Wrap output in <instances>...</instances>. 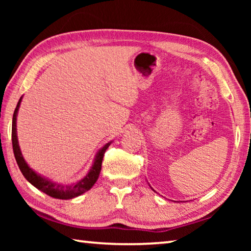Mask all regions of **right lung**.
<instances>
[{"instance_id": "obj_1", "label": "right lung", "mask_w": 251, "mask_h": 251, "mask_svg": "<svg viewBox=\"0 0 251 251\" xmlns=\"http://www.w3.org/2000/svg\"><path fill=\"white\" fill-rule=\"evenodd\" d=\"M21 100H22V97H21L18 105H16V108L13 114V121H12V145H13V151L16 163H18L20 171L22 172L23 176L26 178L34 187L40 189L41 192H43L46 195H49V196L57 199H72L84 194L85 192H87V190H90L92 187L94 186L96 180L99 179L101 168V161H103L104 154L108 146L110 145V143L106 144L103 148H100L99 151V152L96 154L94 164H93L90 173H88L82 180H79L74 185L67 186L52 182L50 180L46 179V178L42 177L39 174H36L32 168H29L26 161L23 158L22 152H21L18 142V136H16V116H18V110L20 107Z\"/></svg>"}]
</instances>
